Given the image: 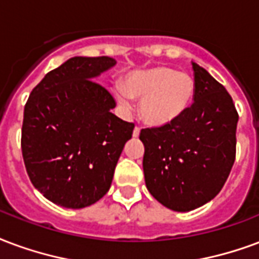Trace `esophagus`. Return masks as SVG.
Here are the masks:
<instances>
[{"label":"esophagus","mask_w":259,"mask_h":259,"mask_svg":"<svg viewBox=\"0 0 259 259\" xmlns=\"http://www.w3.org/2000/svg\"><path fill=\"white\" fill-rule=\"evenodd\" d=\"M140 136V127H135L133 130V137H139Z\"/></svg>","instance_id":"34e87169"}]
</instances>
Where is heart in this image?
<instances>
[{
	"mask_svg": "<svg viewBox=\"0 0 259 259\" xmlns=\"http://www.w3.org/2000/svg\"><path fill=\"white\" fill-rule=\"evenodd\" d=\"M193 96L192 76L168 67L133 71L124 76L123 85L114 86L115 100L126 110L132 107L133 99H141L140 116L151 126H163L178 119L188 110Z\"/></svg>",
	"mask_w": 259,
	"mask_h": 259,
	"instance_id": "obj_1",
	"label": "heart"
}]
</instances>
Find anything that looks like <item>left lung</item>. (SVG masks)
I'll return each instance as SVG.
<instances>
[{"instance_id": "obj_1", "label": "left lung", "mask_w": 259, "mask_h": 259, "mask_svg": "<svg viewBox=\"0 0 259 259\" xmlns=\"http://www.w3.org/2000/svg\"><path fill=\"white\" fill-rule=\"evenodd\" d=\"M192 105L171 123L140 133L145 185L174 211H191L215 198L236 156L239 115L232 97L203 67L192 63Z\"/></svg>"}]
</instances>
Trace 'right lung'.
Returning <instances> with one entry per match:
<instances>
[{
	"mask_svg": "<svg viewBox=\"0 0 259 259\" xmlns=\"http://www.w3.org/2000/svg\"><path fill=\"white\" fill-rule=\"evenodd\" d=\"M116 60L71 57L32 89L24 105L22 152L32 185L51 202L83 208L100 200L135 124L111 112L114 97L96 82Z\"/></svg>",
	"mask_w": 259,
	"mask_h": 259,
	"instance_id": "1",
	"label": "right lung"
}]
</instances>
